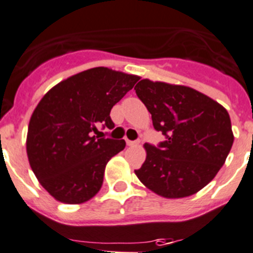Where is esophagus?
<instances>
[{
  "instance_id": "1",
  "label": "esophagus",
  "mask_w": 253,
  "mask_h": 253,
  "mask_svg": "<svg viewBox=\"0 0 253 253\" xmlns=\"http://www.w3.org/2000/svg\"><path fill=\"white\" fill-rule=\"evenodd\" d=\"M139 144V141H131V140H126V145L128 146H136Z\"/></svg>"
}]
</instances>
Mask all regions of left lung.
Segmentation results:
<instances>
[{
    "instance_id": "8db88e82",
    "label": "left lung",
    "mask_w": 253,
    "mask_h": 253,
    "mask_svg": "<svg viewBox=\"0 0 253 253\" xmlns=\"http://www.w3.org/2000/svg\"><path fill=\"white\" fill-rule=\"evenodd\" d=\"M134 89L154 128L167 136L158 148L144 144L146 159L136 176L167 199L196 194L216 176L232 148L227 110L190 86L141 79Z\"/></svg>"
}]
</instances>
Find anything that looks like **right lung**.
Returning <instances> with one entry per match:
<instances>
[{
    "instance_id": "1",
    "label": "right lung",
    "mask_w": 253,
    "mask_h": 253,
    "mask_svg": "<svg viewBox=\"0 0 253 253\" xmlns=\"http://www.w3.org/2000/svg\"><path fill=\"white\" fill-rule=\"evenodd\" d=\"M139 79L95 67L59 82L40 100L26 149L36 177L57 201L83 204L99 191L108 161L125 141L100 138L98 126L114 128L110 110Z\"/></svg>"
}]
</instances>
